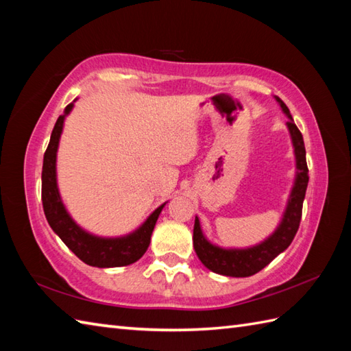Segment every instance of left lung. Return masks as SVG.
Wrapping results in <instances>:
<instances>
[{"mask_svg":"<svg viewBox=\"0 0 351 351\" xmlns=\"http://www.w3.org/2000/svg\"><path fill=\"white\" fill-rule=\"evenodd\" d=\"M278 101L283 114L289 122H287V128L289 131L291 143L294 147L295 156V178L293 189L288 196V202L283 210L280 223L274 229L271 235H268L264 241L244 249H226L215 245L204 235L200 221L196 217L195 229H193V245H195L196 255L208 270L217 274L230 276V278H247L263 270L271 261L288 249V245L293 243L294 237L299 229L302 220V206L304 195L308 189V164H306V149H304L303 136L297 128L293 116H291L288 107L278 96H274Z\"/></svg>","mask_w":351,"mask_h":351,"instance_id":"8db88e82","label":"left lung"}]
</instances>
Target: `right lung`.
<instances>
[{
	"instance_id": "1",
	"label": "right lung",
	"mask_w": 351,
	"mask_h": 351,
	"mask_svg": "<svg viewBox=\"0 0 351 351\" xmlns=\"http://www.w3.org/2000/svg\"><path fill=\"white\" fill-rule=\"evenodd\" d=\"M73 102H71L64 108V113L57 119L54 130H52L51 134L47 152L43 155L42 204L45 217H47L51 229L87 265L110 268L134 264L147 250L155 223L158 220V215L161 214L164 205L167 202H164L161 206L156 208L143 221V225H140L136 230L122 237L93 235L81 228L71 217V214L63 204L57 185V151L63 132L64 119L72 111Z\"/></svg>"
}]
</instances>
